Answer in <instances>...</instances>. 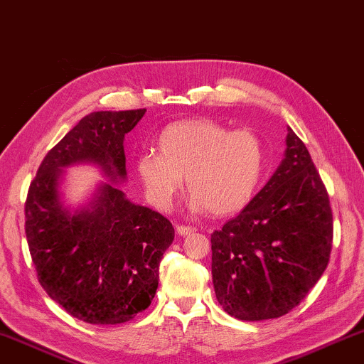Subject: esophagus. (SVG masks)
<instances>
[{"label":"esophagus","instance_id":"34e87169","mask_svg":"<svg viewBox=\"0 0 364 364\" xmlns=\"http://www.w3.org/2000/svg\"><path fill=\"white\" fill-rule=\"evenodd\" d=\"M196 228L194 226H184V225H178L176 226V232L180 234V236H188V234L194 232Z\"/></svg>","mask_w":364,"mask_h":364}]
</instances>
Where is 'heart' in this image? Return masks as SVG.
Segmentation results:
<instances>
[{
    "mask_svg": "<svg viewBox=\"0 0 364 364\" xmlns=\"http://www.w3.org/2000/svg\"><path fill=\"white\" fill-rule=\"evenodd\" d=\"M264 168L267 147L255 132H232L208 119L170 123L157 134L156 151L134 162L147 200L159 210H168L186 176L191 208L217 217L241 212L254 200Z\"/></svg>",
    "mask_w": 364,
    "mask_h": 364,
    "instance_id": "obj_1",
    "label": "heart"
}]
</instances>
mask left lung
Masks as SVG:
<instances>
[{
  "instance_id": "1",
  "label": "left lung",
  "mask_w": 364,
  "mask_h": 364,
  "mask_svg": "<svg viewBox=\"0 0 364 364\" xmlns=\"http://www.w3.org/2000/svg\"><path fill=\"white\" fill-rule=\"evenodd\" d=\"M286 157L244 210L212 234L218 304L242 321L297 306L329 263L332 210L310 152L287 130Z\"/></svg>"
}]
</instances>
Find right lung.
<instances>
[{
    "label": "right lung",
    "mask_w": 364,
    "mask_h": 364,
    "mask_svg": "<svg viewBox=\"0 0 364 364\" xmlns=\"http://www.w3.org/2000/svg\"><path fill=\"white\" fill-rule=\"evenodd\" d=\"M144 112L83 117L46 154L28 188L26 236L40 284L69 315L90 324L127 323L151 305L175 230L164 215L134 205L107 183L90 207L70 213L59 200V178L67 165L93 162L110 181L125 180L123 141Z\"/></svg>",
    "instance_id": "1"
}]
</instances>
